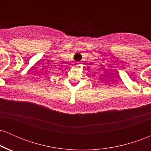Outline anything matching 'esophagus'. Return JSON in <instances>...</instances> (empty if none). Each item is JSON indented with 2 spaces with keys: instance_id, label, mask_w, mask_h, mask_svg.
Returning a JSON list of instances; mask_svg holds the SVG:
<instances>
[{
  "instance_id": "1",
  "label": "esophagus",
  "mask_w": 151,
  "mask_h": 151,
  "mask_svg": "<svg viewBox=\"0 0 151 151\" xmlns=\"http://www.w3.org/2000/svg\"><path fill=\"white\" fill-rule=\"evenodd\" d=\"M76 66H77V67H80V66H81V63L80 62H77V64H76Z\"/></svg>"
}]
</instances>
